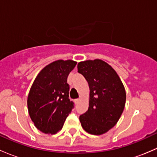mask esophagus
<instances>
[{"label":"esophagus","mask_w":157,"mask_h":157,"mask_svg":"<svg viewBox=\"0 0 157 157\" xmlns=\"http://www.w3.org/2000/svg\"><path fill=\"white\" fill-rule=\"evenodd\" d=\"M79 101H80V100H79V99H75V101H74V102H75V104H78V102H79Z\"/></svg>","instance_id":"obj_1"}]
</instances>
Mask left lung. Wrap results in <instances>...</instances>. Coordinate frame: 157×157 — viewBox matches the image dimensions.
Masks as SVG:
<instances>
[{
  "label": "left lung",
  "mask_w": 157,
  "mask_h": 157,
  "mask_svg": "<svg viewBox=\"0 0 157 157\" xmlns=\"http://www.w3.org/2000/svg\"><path fill=\"white\" fill-rule=\"evenodd\" d=\"M77 67L90 88L89 107L79 120L87 132L102 135L117 123L123 112L125 88L116 71L101 59L80 62Z\"/></svg>",
  "instance_id": "obj_1"
}]
</instances>
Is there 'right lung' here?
<instances>
[{"mask_svg": "<svg viewBox=\"0 0 157 157\" xmlns=\"http://www.w3.org/2000/svg\"><path fill=\"white\" fill-rule=\"evenodd\" d=\"M76 63L70 59L54 61L44 68L32 84L27 101L29 113L44 133L59 132L74 108L69 98L67 78Z\"/></svg>", "mask_w": 157, "mask_h": 157, "instance_id": "obj_1", "label": "right lung"}]
</instances>
